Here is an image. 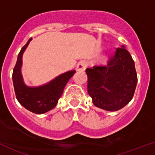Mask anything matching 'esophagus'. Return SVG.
<instances>
[{"label": "esophagus", "instance_id": "obj_1", "mask_svg": "<svg viewBox=\"0 0 155 155\" xmlns=\"http://www.w3.org/2000/svg\"><path fill=\"white\" fill-rule=\"evenodd\" d=\"M87 67V63L85 61H80L79 63L77 64L76 69L78 71H84Z\"/></svg>", "mask_w": 155, "mask_h": 155}]
</instances>
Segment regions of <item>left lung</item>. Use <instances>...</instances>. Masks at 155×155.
Listing matches in <instances>:
<instances>
[{"mask_svg": "<svg viewBox=\"0 0 155 155\" xmlns=\"http://www.w3.org/2000/svg\"><path fill=\"white\" fill-rule=\"evenodd\" d=\"M88 93L96 107L119 110L132 100L137 83L134 61L124 46L117 48L107 65L87 68Z\"/></svg>", "mask_w": 155, "mask_h": 155, "instance_id": "left-lung-1", "label": "left lung"}]
</instances>
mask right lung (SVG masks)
<instances>
[{
	"instance_id": "add662e5",
	"label": "right lung",
	"mask_w": 155,
	"mask_h": 155,
	"mask_svg": "<svg viewBox=\"0 0 155 155\" xmlns=\"http://www.w3.org/2000/svg\"><path fill=\"white\" fill-rule=\"evenodd\" d=\"M31 40V38L22 47L19 52L14 68L12 79L15 96L21 105L34 114H41L51 110L56 106L58 99L63 93L65 85L76 71L72 70L63 73L44 86L38 87H28L26 86L22 79L21 67L22 55Z\"/></svg>"
}]
</instances>
